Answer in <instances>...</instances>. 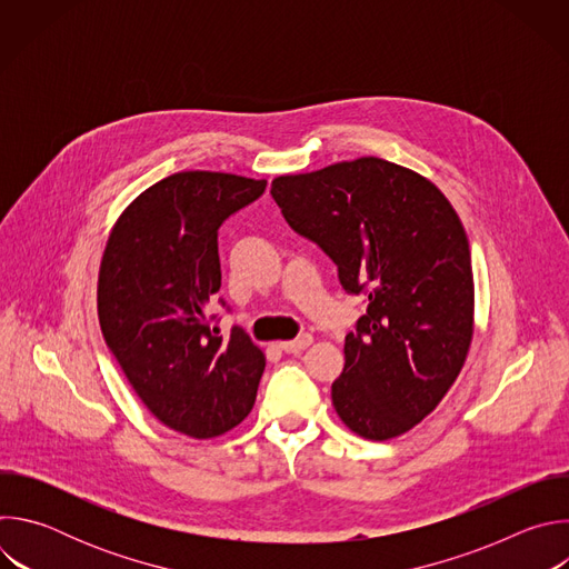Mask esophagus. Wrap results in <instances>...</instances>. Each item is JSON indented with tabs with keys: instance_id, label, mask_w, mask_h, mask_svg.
Masks as SVG:
<instances>
[{
	"instance_id": "esophagus-1",
	"label": "esophagus",
	"mask_w": 569,
	"mask_h": 569,
	"mask_svg": "<svg viewBox=\"0 0 569 569\" xmlns=\"http://www.w3.org/2000/svg\"><path fill=\"white\" fill-rule=\"evenodd\" d=\"M312 345V336H308V333H303V336H299L297 340H290V342H281L279 347L286 351V353H301L303 349H308Z\"/></svg>"
}]
</instances>
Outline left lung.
I'll return each mask as SVG.
<instances>
[{
  "label": "left lung",
  "mask_w": 569,
  "mask_h": 569,
  "mask_svg": "<svg viewBox=\"0 0 569 569\" xmlns=\"http://www.w3.org/2000/svg\"><path fill=\"white\" fill-rule=\"evenodd\" d=\"M369 306L331 387L345 426L371 441L421 423L457 380L472 340L475 286L463 224L423 176L380 157L340 161L270 189Z\"/></svg>",
  "instance_id": "left-lung-1"
}]
</instances>
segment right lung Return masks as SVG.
I'll list each match as a JSON object with an SVG mask.
<instances>
[{
	"label": "right lung",
	"mask_w": 569,
	"mask_h": 569,
	"mask_svg": "<svg viewBox=\"0 0 569 569\" xmlns=\"http://www.w3.org/2000/svg\"><path fill=\"white\" fill-rule=\"evenodd\" d=\"M266 184L211 171L159 180L119 216L101 259L106 345L150 415L193 439L220 437L246 419L266 369L246 331L233 327L222 338L207 317L220 290L218 229Z\"/></svg>",
	"instance_id": "right-lung-1"
}]
</instances>
